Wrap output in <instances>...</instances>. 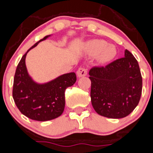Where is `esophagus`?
<instances>
[{
  "label": "esophagus",
  "instance_id": "34e87169",
  "mask_svg": "<svg viewBox=\"0 0 153 153\" xmlns=\"http://www.w3.org/2000/svg\"><path fill=\"white\" fill-rule=\"evenodd\" d=\"M86 74H87V70L85 67H80L77 71V75H78V78L86 76Z\"/></svg>",
  "mask_w": 153,
  "mask_h": 153
}]
</instances>
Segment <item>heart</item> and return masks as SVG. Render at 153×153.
I'll use <instances>...</instances> for the list:
<instances>
[{
    "label": "heart",
    "mask_w": 153,
    "mask_h": 153,
    "mask_svg": "<svg viewBox=\"0 0 153 153\" xmlns=\"http://www.w3.org/2000/svg\"><path fill=\"white\" fill-rule=\"evenodd\" d=\"M85 51L89 56H97L100 63L105 64L111 62L116 57L117 48L113 45L108 44L105 40L91 39L85 44Z\"/></svg>",
    "instance_id": "heart-1"
}]
</instances>
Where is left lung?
Masks as SVG:
<instances>
[{
	"label": "left lung",
	"instance_id": "8db88e82",
	"mask_svg": "<svg viewBox=\"0 0 153 153\" xmlns=\"http://www.w3.org/2000/svg\"><path fill=\"white\" fill-rule=\"evenodd\" d=\"M91 101L98 114L111 119L127 117L138 105L142 78L137 60L128 50L125 57L105 67H92Z\"/></svg>",
	"mask_w": 153,
	"mask_h": 153
}]
</instances>
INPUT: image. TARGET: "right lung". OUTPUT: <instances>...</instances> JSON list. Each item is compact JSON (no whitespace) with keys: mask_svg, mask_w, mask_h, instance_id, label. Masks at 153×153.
Wrapping results in <instances>:
<instances>
[{"mask_svg":"<svg viewBox=\"0 0 153 153\" xmlns=\"http://www.w3.org/2000/svg\"><path fill=\"white\" fill-rule=\"evenodd\" d=\"M51 35L45 36L25 53L16 69L12 95L20 111L36 121H48L60 117L65 106L64 91L76 81L75 72L63 74L46 83H37L28 73L25 58L30 50Z\"/></svg>","mask_w":153,"mask_h":153,"instance_id":"obj_1","label":"right lung"}]
</instances>
